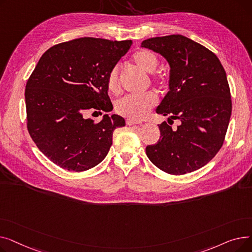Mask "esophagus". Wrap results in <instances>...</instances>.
I'll return each instance as SVG.
<instances>
[{"label": "esophagus", "instance_id": "esophagus-1", "mask_svg": "<svg viewBox=\"0 0 252 252\" xmlns=\"http://www.w3.org/2000/svg\"><path fill=\"white\" fill-rule=\"evenodd\" d=\"M142 123L136 122V121H131V119H126V125L127 126H134V125H141Z\"/></svg>", "mask_w": 252, "mask_h": 252}]
</instances>
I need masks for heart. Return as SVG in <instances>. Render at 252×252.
<instances>
[{
	"mask_svg": "<svg viewBox=\"0 0 252 252\" xmlns=\"http://www.w3.org/2000/svg\"><path fill=\"white\" fill-rule=\"evenodd\" d=\"M133 62L138 68L153 72L158 66V58L153 52L149 50H140L133 56ZM107 86L109 91L116 93L119 90V68L115 65L108 73ZM156 99L151 93L143 95H127L118 99L114 107L118 114L127 117L131 121H141L145 118L149 111L154 107Z\"/></svg>",
	"mask_w": 252,
	"mask_h": 252,
	"instance_id": "heart-1",
	"label": "heart"
}]
</instances>
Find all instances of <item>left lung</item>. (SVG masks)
Returning <instances> with one entry per match:
<instances>
[{"label":"left lung","instance_id":"left-lung-1","mask_svg":"<svg viewBox=\"0 0 252 252\" xmlns=\"http://www.w3.org/2000/svg\"><path fill=\"white\" fill-rule=\"evenodd\" d=\"M141 47L160 54L169 65L168 92L156 113L181 121L177 129L165 122L158 125L160 139L146 147V154L167 174L192 173L222 146L232 113L226 71L213 52L181 34L145 39Z\"/></svg>","mask_w":252,"mask_h":252}]
</instances>
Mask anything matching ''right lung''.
I'll list each match as a JSON object with an SVG mask.
<instances>
[{
	"label": "right lung",
	"mask_w": 252,
	"mask_h": 252,
	"mask_svg": "<svg viewBox=\"0 0 252 252\" xmlns=\"http://www.w3.org/2000/svg\"><path fill=\"white\" fill-rule=\"evenodd\" d=\"M131 44L81 37L53 46L38 60L25 88L28 129L52 162L84 171L107 155L125 118L105 114L95 124L86 114L112 111L107 76Z\"/></svg>",
	"instance_id": "right-lung-1"
}]
</instances>
